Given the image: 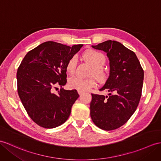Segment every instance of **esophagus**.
Masks as SVG:
<instances>
[{
    "mask_svg": "<svg viewBox=\"0 0 161 161\" xmlns=\"http://www.w3.org/2000/svg\"><path fill=\"white\" fill-rule=\"evenodd\" d=\"M77 92H78V94H79L80 95H81L84 92L83 91H77Z\"/></svg>",
    "mask_w": 161,
    "mask_h": 161,
    "instance_id": "obj_1",
    "label": "esophagus"
}]
</instances>
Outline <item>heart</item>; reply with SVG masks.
Listing matches in <instances>:
<instances>
[{
    "label": "heart",
    "instance_id": "b5f03b06",
    "mask_svg": "<svg viewBox=\"0 0 161 161\" xmlns=\"http://www.w3.org/2000/svg\"><path fill=\"white\" fill-rule=\"evenodd\" d=\"M84 58L93 68L92 74L97 77L102 78L103 77V71L102 67L105 64L106 57L102 52L95 50H88L84 53ZM77 64V58L74 55L67 62L66 65V70L69 75H73L75 72ZM68 85L70 88L77 90L81 91H87L97 86V82L93 78L84 79L79 77H73L70 78Z\"/></svg>",
    "mask_w": 161,
    "mask_h": 161
}]
</instances>
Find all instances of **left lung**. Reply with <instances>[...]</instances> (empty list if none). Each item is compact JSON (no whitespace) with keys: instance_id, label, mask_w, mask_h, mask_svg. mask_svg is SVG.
<instances>
[{"instance_id":"left-lung-1","label":"left lung","mask_w":161,"mask_h":161,"mask_svg":"<svg viewBox=\"0 0 161 161\" xmlns=\"http://www.w3.org/2000/svg\"><path fill=\"white\" fill-rule=\"evenodd\" d=\"M92 47L107 53L110 75L99 89L109 92L108 96L91 94V117L98 128L113 130L124 125L136 110L144 71L136 54L120 42L107 40Z\"/></svg>"}]
</instances>
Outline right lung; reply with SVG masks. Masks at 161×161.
<instances>
[{"label": "right lung", "mask_w": 161, "mask_h": 161, "mask_svg": "<svg viewBox=\"0 0 161 161\" xmlns=\"http://www.w3.org/2000/svg\"><path fill=\"white\" fill-rule=\"evenodd\" d=\"M83 44L72 47L48 41L29 51L18 69V93L32 120L44 128L61 125L69 117L79 95L60 88L66 84V65Z\"/></svg>", "instance_id": "obj_1"}]
</instances>
